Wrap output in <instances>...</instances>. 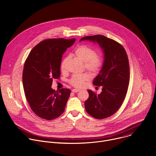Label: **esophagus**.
Returning <instances> with one entry per match:
<instances>
[{
    "label": "esophagus",
    "mask_w": 156,
    "mask_h": 156,
    "mask_svg": "<svg viewBox=\"0 0 156 156\" xmlns=\"http://www.w3.org/2000/svg\"><path fill=\"white\" fill-rule=\"evenodd\" d=\"M73 93H78L79 91H80V90H78V89H73V90H72V91Z\"/></svg>",
    "instance_id": "1"
}]
</instances>
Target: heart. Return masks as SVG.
Listing matches in <instances>:
<instances>
[{
	"instance_id": "1",
	"label": "heart",
	"mask_w": 156,
	"mask_h": 156,
	"mask_svg": "<svg viewBox=\"0 0 156 156\" xmlns=\"http://www.w3.org/2000/svg\"><path fill=\"white\" fill-rule=\"evenodd\" d=\"M75 55L81 60L84 62L85 68L92 72H98L102 65L103 58L100 54L96 53L95 50L87 45H80L75 50ZM68 57L65 58L60 65V69L64 72L66 69V63ZM91 78L90 74L84 73L82 74H75L69 80V83L75 87H81L84 83Z\"/></svg>"
}]
</instances>
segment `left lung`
<instances>
[{"label": "left lung", "mask_w": 156, "mask_h": 156, "mask_svg": "<svg viewBox=\"0 0 156 156\" xmlns=\"http://www.w3.org/2000/svg\"><path fill=\"white\" fill-rule=\"evenodd\" d=\"M84 40L97 42L104 54L102 69L93 83L102 86V92L97 95L87 90L89 98L84 102L85 109L95 119L107 118L119 110L127 93L129 81L128 56L120 44L104 36H85L80 41Z\"/></svg>", "instance_id": "left-lung-1"}]
</instances>
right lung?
I'll list each match as a JSON object with an SVG mask.
<instances>
[{"label": "right lung", "instance_id": "right-lung-1", "mask_svg": "<svg viewBox=\"0 0 156 156\" xmlns=\"http://www.w3.org/2000/svg\"><path fill=\"white\" fill-rule=\"evenodd\" d=\"M75 39L44 40L31 51L24 64L23 84L27 99L33 112L43 119L51 120L63 112L71 91L51 88L54 79L60 76L62 55Z\"/></svg>", "mask_w": 156, "mask_h": 156}]
</instances>
